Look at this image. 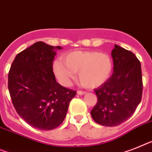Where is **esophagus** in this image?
<instances>
[{
	"instance_id": "obj_1",
	"label": "esophagus",
	"mask_w": 152,
	"mask_h": 152,
	"mask_svg": "<svg viewBox=\"0 0 152 152\" xmlns=\"http://www.w3.org/2000/svg\"><path fill=\"white\" fill-rule=\"evenodd\" d=\"M77 94H78L79 96H82V95H85V91H77Z\"/></svg>"
}]
</instances>
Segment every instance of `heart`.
Here are the masks:
<instances>
[{
    "label": "heart",
    "instance_id": "b5f03b06",
    "mask_svg": "<svg viewBox=\"0 0 152 152\" xmlns=\"http://www.w3.org/2000/svg\"><path fill=\"white\" fill-rule=\"evenodd\" d=\"M58 81L64 86L71 85L75 73L78 72L81 83L89 88L103 85L113 71L112 59L107 53L97 51H74L64 56V61L56 60L53 65Z\"/></svg>",
    "mask_w": 152,
    "mask_h": 152
}]
</instances>
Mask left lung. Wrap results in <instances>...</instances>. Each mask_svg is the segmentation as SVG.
<instances>
[{
  "mask_svg": "<svg viewBox=\"0 0 152 152\" xmlns=\"http://www.w3.org/2000/svg\"><path fill=\"white\" fill-rule=\"evenodd\" d=\"M113 73L95 89L98 102L91 111L97 124L118 126L128 120L142 97L141 63L132 52L115 45L112 50Z\"/></svg>",
  "mask_w": 152,
  "mask_h": 152,
  "instance_id": "1",
  "label": "left lung"
}]
</instances>
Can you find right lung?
Segmentation results:
<instances>
[{
  "label": "right lung",
  "instance_id": "add662e5",
  "mask_svg": "<svg viewBox=\"0 0 152 152\" xmlns=\"http://www.w3.org/2000/svg\"><path fill=\"white\" fill-rule=\"evenodd\" d=\"M61 49L36 42L17 54L8 74V90L16 112L39 130L61 125L77 92L56 81L53 61L56 51Z\"/></svg>",
  "mask_w": 152,
  "mask_h": 152
}]
</instances>
